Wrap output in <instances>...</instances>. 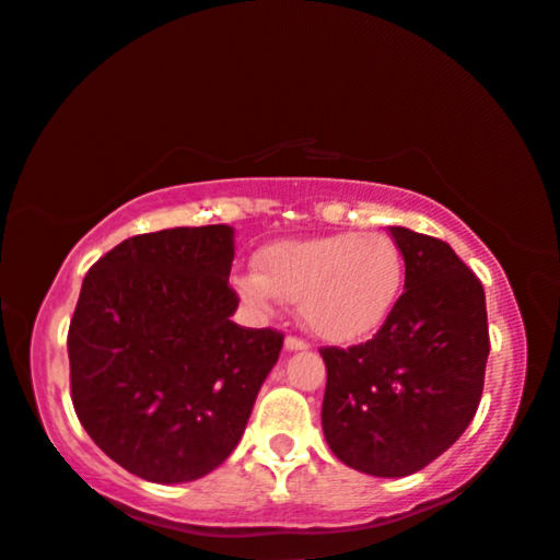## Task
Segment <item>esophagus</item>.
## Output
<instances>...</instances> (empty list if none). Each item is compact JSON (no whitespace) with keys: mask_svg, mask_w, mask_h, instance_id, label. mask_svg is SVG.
Returning a JSON list of instances; mask_svg holds the SVG:
<instances>
[{"mask_svg":"<svg viewBox=\"0 0 560 560\" xmlns=\"http://www.w3.org/2000/svg\"><path fill=\"white\" fill-rule=\"evenodd\" d=\"M283 348H287V352H304L310 350V345L299 340V337H287V340H283Z\"/></svg>","mask_w":560,"mask_h":560,"instance_id":"esophagus-1","label":"esophagus"}]
</instances>
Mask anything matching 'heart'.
Instances as JSON below:
<instances>
[{"instance_id": "1", "label": "heart", "mask_w": 560, "mask_h": 560, "mask_svg": "<svg viewBox=\"0 0 560 560\" xmlns=\"http://www.w3.org/2000/svg\"><path fill=\"white\" fill-rule=\"evenodd\" d=\"M406 261L388 233H327L277 241L258 254V269L238 271L233 287L258 312L299 302V319L332 345L373 337L396 312Z\"/></svg>"}]
</instances>
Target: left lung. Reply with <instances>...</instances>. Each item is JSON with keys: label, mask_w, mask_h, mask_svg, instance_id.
Masks as SVG:
<instances>
[{"label": "left lung", "mask_w": 560, "mask_h": 560, "mask_svg": "<svg viewBox=\"0 0 560 560\" xmlns=\"http://www.w3.org/2000/svg\"><path fill=\"white\" fill-rule=\"evenodd\" d=\"M404 294L373 340L325 348L322 431L337 459L373 477L427 467L475 419L490 355L485 289L452 246L390 225Z\"/></svg>", "instance_id": "left-lung-1"}]
</instances>
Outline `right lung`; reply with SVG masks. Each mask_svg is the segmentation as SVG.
<instances>
[{
    "label": "right lung",
    "mask_w": 560,
    "mask_h": 560,
    "mask_svg": "<svg viewBox=\"0 0 560 560\" xmlns=\"http://www.w3.org/2000/svg\"><path fill=\"white\" fill-rule=\"evenodd\" d=\"M231 225L133 235L93 264L68 332L78 419L154 485L220 467L246 431L283 335L231 322Z\"/></svg>",
    "instance_id": "add662e5"
}]
</instances>
